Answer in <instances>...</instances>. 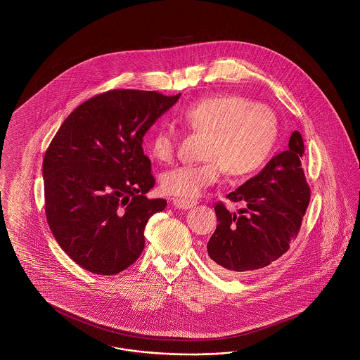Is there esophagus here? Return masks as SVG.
<instances>
[{"label":"esophagus","instance_id":"34e87169","mask_svg":"<svg viewBox=\"0 0 360 360\" xmlns=\"http://www.w3.org/2000/svg\"><path fill=\"white\" fill-rule=\"evenodd\" d=\"M173 205H174V207L176 208L188 210V208L196 206V202L195 200H186V199H178V198H175V199H173Z\"/></svg>","mask_w":360,"mask_h":360}]
</instances>
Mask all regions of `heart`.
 Returning a JSON list of instances; mask_svg holds the SVG:
<instances>
[{
  "mask_svg": "<svg viewBox=\"0 0 360 360\" xmlns=\"http://www.w3.org/2000/svg\"><path fill=\"white\" fill-rule=\"evenodd\" d=\"M178 117L188 129L207 136L205 162L178 166L162 175L165 193L182 199L200 195L218 182L224 170L231 176L255 173L272 154L280 134L273 109L235 94L199 98L182 109ZM146 146L154 160L169 164L174 160L176 134L169 127H158Z\"/></svg>",
  "mask_w": 360,
  "mask_h": 360,
  "instance_id": "1",
  "label": "heart"
}]
</instances>
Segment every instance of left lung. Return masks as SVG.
I'll list each match as a JSON object with an SVG mask.
<instances>
[{
    "label": "left lung",
    "instance_id": "left-lung-1",
    "mask_svg": "<svg viewBox=\"0 0 360 360\" xmlns=\"http://www.w3.org/2000/svg\"><path fill=\"white\" fill-rule=\"evenodd\" d=\"M304 154L302 136L295 131L288 150L227 195L231 202L243 203L238 214H231L223 202L215 205L218 226L207 252L219 272L235 276L262 269L289 250L310 202L301 164Z\"/></svg>",
    "mask_w": 360,
    "mask_h": 360
}]
</instances>
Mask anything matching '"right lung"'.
<instances>
[{"label": "right lung", "instance_id": "obj_1", "mask_svg": "<svg viewBox=\"0 0 360 360\" xmlns=\"http://www.w3.org/2000/svg\"><path fill=\"white\" fill-rule=\"evenodd\" d=\"M179 96L110 89L70 113L50 142L47 223L60 248L88 272H122L143 251L145 226L166 200L145 196L155 181L142 141Z\"/></svg>", "mask_w": 360, "mask_h": 360}]
</instances>
